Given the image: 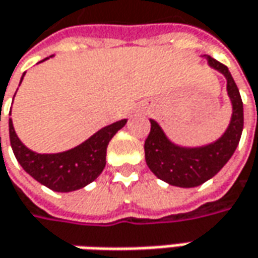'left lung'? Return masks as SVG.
<instances>
[{"mask_svg": "<svg viewBox=\"0 0 258 258\" xmlns=\"http://www.w3.org/2000/svg\"><path fill=\"white\" fill-rule=\"evenodd\" d=\"M208 66L217 70L227 80V94L231 102V119L217 141L201 146H182L172 142L159 123L149 119L151 132L145 141V159L156 178L164 182L194 188L211 179L233 156L243 134L244 113L241 96L227 66L205 55Z\"/></svg>", "mask_w": 258, "mask_h": 258, "instance_id": "left-lung-1", "label": "left lung"}]
</instances>
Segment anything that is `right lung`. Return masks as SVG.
<instances>
[{
	"instance_id": "add662e5",
	"label": "right lung",
	"mask_w": 258,
	"mask_h": 258,
	"mask_svg": "<svg viewBox=\"0 0 258 258\" xmlns=\"http://www.w3.org/2000/svg\"><path fill=\"white\" fill-rule=\"evenodd\" d=\"M45 60H48V57L41 61ZM24 75L21 77V82L24 79ZM126 122L127 119H122L112 124H107L92 135L89 139H86L83 144L77 145L64 152L37 154L20 141V138L15 134L13 120L10 119V142L18 164L35 181L55 192H72L85 188L86 185L93 182L102 173L106 165L107 145L116 132L126 124Z\"/></svg>"
}]
</instances>
